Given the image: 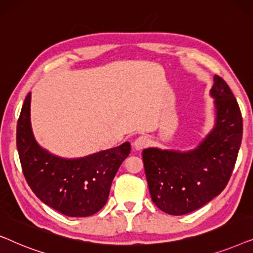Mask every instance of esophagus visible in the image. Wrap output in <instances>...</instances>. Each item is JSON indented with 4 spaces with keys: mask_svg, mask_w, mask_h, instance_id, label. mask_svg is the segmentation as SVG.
Instances as JSON below:
<instances>
[{
    "mask_svg": "<svg viewBox=\"0 0 253 253\" xmlns=\"http://www.w3.org/2000/svg\"><path fill=\"white\" fill-rule=\"evenodd\" d=\"M148 143H150V140L147 139V137L140 136V137H138L137 139L133 141V147H134V150L140 151V150H143V148L146 147L147 145H148Z\"/></svg>",
    "mask_w": 253,
    "mask_h": 253,
    "instance_id": "esophagus-1",
    "label": "esophagus"
}]
</instances>
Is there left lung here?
Listing matches in <instances>:
<instances>
[{
    "instance_id": "8db88e82",
    "label": "left lung",
    "mask_w": 253,
    "mask_h": 253,
    "mask_svg": "<svg viewBox=\"0 0 253 253\" xmlns=\"http://www.w3.org/2000/svg\"><path fill=\"white\" fill-rule=\"evenodd\" d=\"M211 95L215 106L213 130L195 150L150 147L143 151L148 189L162 212L183 215L219 196L234 170L243 134V119L229 86L214 76Z\"/></svg>"
}]
</instances>
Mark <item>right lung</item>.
Returning a JSON list of instances; mask_svg holds the SVG:
<instances>
[{
	"label": "right lung",
	"instance_id": "right-lung-1",
	"mask_svg": "<svg viewBox=\"0 0 253 253\" xmlns=\"http://www.w3.org/2000/svg\"><path fill=\"white\" fill-rule=\"evenodd\" d=\"M30 108L31 93L17 123V150L27 184L41 202L67 216L85 217L99 212L120 166L130 154V143L79 159L56 157L37 143Z\"/></svg>",
	"mask_w": 253,
	"mask_h": 253
}]
</instances>
